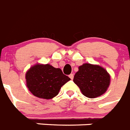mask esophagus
I'll use <instances>...</instances> for the list:
<instances>
[{
  "label": "esophagus",
  "mask_w": 130,
  "mask_h": 130,
  "mask_svg": "<svg viewBox=\"0 0 130 130\" xmlns=\"http://www.w3.org/2000/svg\"><path fill=\"white\" fill-rule=\"evenodd\" d=\"M73 76H74V75H73V73H71V74H70V75H69V77H70V78H71V79H73Z\"/></svg>",
  "instance_id": "34e87169"
}]
</instances>
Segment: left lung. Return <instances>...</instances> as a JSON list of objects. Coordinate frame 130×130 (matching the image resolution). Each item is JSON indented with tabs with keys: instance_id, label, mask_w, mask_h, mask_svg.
Returning a JSON list of instances; mask_svg holds the SVG:
<instances>
[{
	"instance_id": "obj_1",
	"label": "left lung",
	"mask_w": 130,
	"mask_h": 130,
	"mask_svg": "<svg viewBox=\"0 0 130 130\" xmlns=\"http://www.w3.org/2000/svg\"><path fill=\"white\" fill-rule=\"evenodd\" d=\"M73 82L85 96L94 99L107 91L110 84V75L99 65L84 63L79 67Z\"/></svg>"
}]
</instances>
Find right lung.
I'll return each mask as SVG.
<instances>
[{"label": "right lung", "mask_w": 130, "mask_h": 130, "mask_svg": "<svg viewBox=\"0 0 130 130\" xmlns=\"http://www.w3.org/2000/svg\"><path fill=\"white\" fill-rule=\"evenodd\" d=\"M26 85L35 96L51 99L56 96L60 89L70 80L59 68L46 64H37L30 67L25 74Z\"/></svg>", "instance_id": "add662e5"}]
</instances>
